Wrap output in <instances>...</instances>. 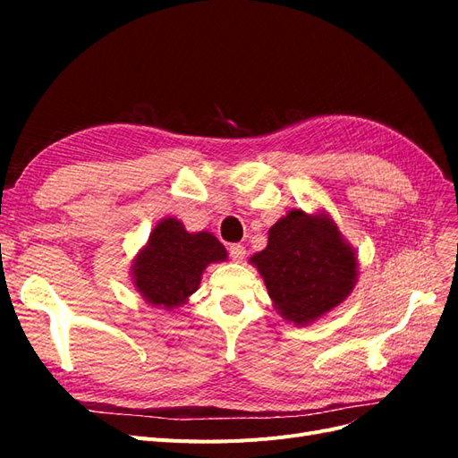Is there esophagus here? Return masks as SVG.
<instances>
[{
	"label": "esophagus",
	"mask_w": 458,
	"mask_h": 458,
	"mask_svg": "<svg viewBox=\"0 0 458 458\" xmlns=\"http://www.w3.org/2000/svg\"><path fill=\"white\" fill-rule=\"evenodd\" d=\"M229 256L233 261H242V258L246 256V248L242 244H231L229 246Z\"/></svg>",
	"instance_id": "34e87169"
}]
</instances>
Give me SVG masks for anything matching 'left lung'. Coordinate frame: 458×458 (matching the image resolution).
I'll return each instance as SVG.
<instances>
[{"label":"left lung","instance_id":"obj_1","mask_svg":"<svg viewBox=\"0 0 458 458\" xmlns=\"http://www.w3.org/2000/svg\"><path fill=\"white\" fill-rule=\"evenodd\" d=\"M275 310L294 325H310L352 294L357 256L328 214L290 210L269 229L266 250L250 258Z\"/></svg>","mask_w":458,"mask_h":458}]
</instances>
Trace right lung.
<instances>
[{"label": "right lung", "instance_id": "1", "mask_svg": "<svg viewBox=\"0 0 458 458\" xmlns=\"http://www.w3.org/2000/svg\"><path fill=\"white\" fill-rule=\"evenodd\" d=\"M212 233H189L175 217L160 219L131 266L133 286L148 303L172 311L197 293L206 266L225 261Z\"/></svg>", "mask_w": 458, "mask_h": 458}]
</instances>
